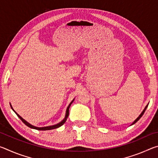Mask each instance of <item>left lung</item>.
<instances>
[{
    "label": "left lung",
    "instance_id": "obj_1",
    "mask_svg": "<svg viewBox=\"0 0 158 158\" xmlns=\"http://www.w3.org/2000/svg\"><path fill=\"white\" fill-rule=\"evenodd\" d=\"M148 105H147L146 106H145V108H144V109H143V111L142 112H141V114L139 115V116L138 117H137V119H136L135 120V121H134L133 123H132V124H131V125H134V124H135V123H137L138 121H139V120L140 118H141V116H143V114H144V112H145V111H146V108L147 107H148Z\"/></svg>",
    "mask_w": 158,
    "mask_h": 158
}]
</instances>
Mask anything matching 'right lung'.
<instances>
[{
    "label": "right lung",
    "mask_w": 158,
    "mask_h": 158,
    "mask_svg": "<svg viewBox=\"0 0 158 158\" xmlns=\"http://www.w3.org/2000/svg\"><path fill=\"white\" fill-rule=\"evenodd\" d=\"M74 100V99H73V101H72L71 102L69 103V105H68V108H67V109H66V113H65V118H64L63 121H61L60 123H58L56 124V125H50V126H46V127H39L34 126V125H31V123H29L28 122H27V121H26V120L23 119L22 117L20 116L19 115V114L17 113V112H16V111L14 110V109H13V108H12V106L11 105H10V106H11V108L12 109V110L15 111V113L17 115V116H18L19 118L21 120V121H22V122L23 123H24L26 125H27L28 127H29L30 128H32V129L38 130H53V129H56V128L59 127L61 126V125H63L64 123H65V121H66V120H67V118H68V116H69V107H70V105H72V103L73 102Z\"/></svg>",
    "instance_id": "1"
}]
</instances>
